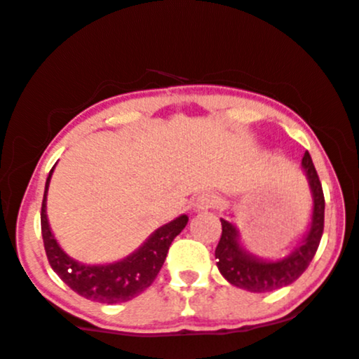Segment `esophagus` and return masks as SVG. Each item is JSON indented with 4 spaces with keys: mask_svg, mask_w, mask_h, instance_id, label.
<instances>
[{
    "mask_svg": "<svg viewBox=\"0 0 359 359\" xmlns=\"http://www.w3.org/2000/svg\"><path fill=\"white\" fill-rule=\"evenodd\" d=\"M219 197H217V194L214 192H205L203 196H199V199H197L196 203V208L199 209V211H208V209H216L217 205H219Z\"/></svg>",
    "mask_w": 359,
    "mask_h": 359,
    "instance_id": "esophagus-1",
    "label": "esophagus"
}]
</instances>
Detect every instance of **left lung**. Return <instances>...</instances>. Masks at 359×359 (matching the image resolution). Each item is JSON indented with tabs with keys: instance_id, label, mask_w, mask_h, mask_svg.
Listing matches in <instances>:
<instances>
[{
	"instance_id": "1",
	"label": "left lung",
	"mask_w": 359,
	"mask_h": 359,
	"mask_svg": "<svg viewBox=\"0 0 359 359\" xmlns=\"http://www.w3.org/2000/svg\"><path fill=\"white\" fill-rule=\"evenodd\" d=\"M302 168L309 179V185H311L314 211H312L311 229H309L306 240L290 257L280 259V262H263V259L255 258L253 255H250L240 246L238 233L231 222L221 219L222 233L214 255L217 258V269L221 275L234 287L245 288L248 292L277 290V288L295 282L311 265L312 258L319 248L320 238H323L325 203L323 184H320L309 151L304 154Z\"/></svg>"
}]
</instances>
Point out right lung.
Listing matches in <instances>:
<instances>
[{"instance_id": "obj_1", "label": "right lung", "mask_w": 359, "mask_h": 359, "mask_svg": "<svg viewBox=\"0 0 359 359\" xmlns=\"http://www.w3.org/2000/svg\"><path fill=\"white\" fill-rule=\"evenodd\" d=\"M52 172L53 168L45 182L42 212H40L45 253H47L52 270L59 275L62 282L67 283L81 297L96 300L101 304L128 302L142 294L143 290H147L162 269L172 241L185 228L189 217L184 214L158 228L148 238L147 243H143L142 248L121 262L109 263V265H82L76 259L69 258L60 250L50 231V226H48L45 201H47V189Z\"/></svg>"}]
</instances>
